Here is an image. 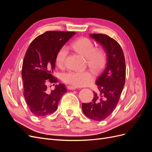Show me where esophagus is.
<instances>
[{
	"instance_id": "obj_1",
	"label": "esophagus",
	"mask_w": 152,
	"mask_h": 152,
	"mask_svg": "<svg viewBox=\"0 0 152 152\" xmlns=\"http://www.w3.org/2000/svg\"><path fill=\"white\" fill-rule=\"evenodd\" d=\"M68 89L69 90H75L77 89V87H75V86H68L67 87Z\"/></svg>"
}]
</instances>
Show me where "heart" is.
I'll list each match as a JSON object with an SVG mask.
<instances>
[{
	"instance_id": "obj_1",
	"label": "heart",
	"mask_w": 152,
	"mask_h": 152,
	"mask_svg": "<svg viewBox=\"0 0 152 152\" xmlns=\"http://www.w3.org/2000/svg\"><path fill=\"white\" fill-rule=\"evenodd\" d=\"M73 50L86 58L87 65L94 72H98L103 68L107 61V53L102 48L96 49L92 41L86 37L81 38L72 44ZM68 54L66 47L58 50L55 57V63L59 68L65 65ZM94 77L89 71H69L63 73L62 80L65 83L75 87L86 86L93 81Z\"/></svg>"
}]
</instances>
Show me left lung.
Returning a JSON list of instances; mask_svg holds the SVG:
<instances>
[{
	"label": "left lung",
	"mask_w": 152,
	"mask_h": 152,
	"mask_svg": "<svg viewBox=\"0 0 152 152\" xmlns=\"http://www.w3.org/2000/svg\"><path fill=\"white\" fill-rule=\"evenodd\" d=\"M107 53V65L96 80L98 92L92 102L82 103L85 115L96 121L107 118L115 108L126 80V62L123 50L115 40L105 34H90Z\"/></svg>",
	"instance_id": "left-lung-1"
}]
</instances>
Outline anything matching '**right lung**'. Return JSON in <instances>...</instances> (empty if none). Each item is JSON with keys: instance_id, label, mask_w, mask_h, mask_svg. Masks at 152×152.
Segmentation results:
<instances>
[{"instance_id": "add662e5", "label": "right lung", "mask_w": 152, "mask_h": 152, "mask_svg": "<svg viewBox=\"0 0 152 152\" xmlns=\"http://www.w3.org/2000/svg\"><path fill=\"white\" fill-rule=\"evenodd\" d=\"M75 34L46 31L37 37L26 50L21 73L23 95L30 110L35 116L44 117L54 113L63 95L66 93V86L62 84L56 85L55 89L48 93L47 82H57V79L53 76L56 54Z\"/></svg>"}]
</instances>
